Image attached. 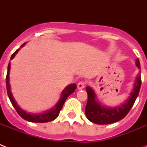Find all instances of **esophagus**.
<instances>
[{
  "label": "esophagus",
  "mask_w": 147,
  "mask_h": 147,
  "mask_svg": "<svg viewBox=\"0 0 147 147\" xmlns=\"http://www.w3.org/2000/svg\"><path fill=\"white\" fill-rule=\"evenodd\" d=\"M85 87V82L83 81L80 82L77 84V88L79 90H82Z\"/></svg>",
  "instance_id": "1"
}]
</instances>
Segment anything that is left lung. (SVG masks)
I'll list each match as a JSON object with an SVG mask.
<instances>
[{
	"label": "left lung",
	"instance_id": "left-lung-1",
	"mask_svg": "<svg viewBox=\"0 0 147 147\" xmlns=\"http://www.w3.org/2000/svg\"><path fill=\"white\" fill-rule=\"evenodd\" d=\"M136 64L138 68H141L139 59H136ZM139 72L141 73V71ZM141 85V74H138L134 83V88L130 93V96H129L125 102L115 107H107L101 105L97 100L94 90L90 87H86L88 102L85 107V115L88 119L97 124H109L124 119L134 105L139 93Z\"/></svg>",
	"mask_w": 147,
	"mask_h": 147
}]
</instances>
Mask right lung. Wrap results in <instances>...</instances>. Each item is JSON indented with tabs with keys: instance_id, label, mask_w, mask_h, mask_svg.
Returning <instances> with one entry per match:
<instances>
[{
	"instance_id": "add662e5",
	"label": "right lung",
	"mask_w": 147,
	"mask_h": 147,
	"mask_svg": "<svg viewBox=\"0 0 147 147\" xmlns=\"http://www.w3.org/2000/svg\"><path fill=\"white\" fill-rule=\"evenodd\" d=\"M26 42L23 43L21 45V48L23 47L24 45H26ZM19 49H17L15 52L13 53V54L11 57V59H12L13 58L15 57V54L18 52ZM9 72H10V62L9 63V65H8V70H7V74H6V90H7V94L9 98L10 102H11V105H13V107H15V109L16 110V111L18 112V113L20 115V116L21 118H23V119L28 121L31 122H36V123H45V122H49L51 121L54 120L55 119L57 118V116L59 115V112L60 110H62V106L64 105L65 100L67 99V98L69 96L71 93H73L75 91V90L76 88V84H71L68 86L66 87L63 90H62V93H61V96L59 100L58 101V102L57 103V105L54 106L53 108H51V110H48L46 112H44L41 114H32L26 112L25 110H23V109L20 108L19 107V105L17 104L16 101L15 100L14 97H13L12 94H11V88H10V85H9Z\"/></svg>"
}]
</instances>
